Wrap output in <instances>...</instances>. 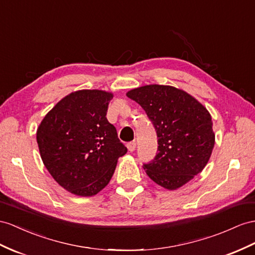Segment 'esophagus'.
Here are the masks:
<instances>
[{"label":"esophagus","mask_w":255,"mask_h":255,"mask_svg":"<svg viewBox=\"0 0 255 255\" xmlns=\"http://www.w3.org/2000/svg\"><path fill=\"white\" fill-rule=\"evenodd\" d=\"M135 146H136V143H135V141H132V142H129V143H127V148H128V151H129V152H133L134 149H135Z\"/></svg>","instance_id":"34e87169"}]
</instances>
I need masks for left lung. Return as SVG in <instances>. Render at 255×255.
Masks as SVG:
<instances>
[{"label": "left lung", "mask_w": 255, "mask_h": 255, "mask_svg": "<svg viewBox=\"0 0 255 255\" xmlns=\"http://www.w3.org/2000/svg\"><path fill=\"white\" fill-rule=\"evenodd\" d=\"M127 97L145 111L157 132V153L143 164L155 183L177 190L202 171L214 146L212 120L207 109L183 90L147 85Z\"/></svg>", "instance_id": "1"}]
</instances>
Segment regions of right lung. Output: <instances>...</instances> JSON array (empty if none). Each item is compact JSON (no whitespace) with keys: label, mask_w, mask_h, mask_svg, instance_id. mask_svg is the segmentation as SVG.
I'll list each match as a JSON object with an SVG mask.
<instances>
[{"label":"right lung","mask_w":255,"mask_h":255,"mask_svg":"<svg viewBox=\"0 0 255 255\" xmlns=\"http://www.w3.org/2000/svg\"><path fill=\"white\" fill-rule=\"evenodd\" d=\"M112 94L78 90L64 97L44 117L36 140L45 167L65 190L94 196L106 187L127 147L109 123Z\"/></svg>","instance_id":"1"}]
</instances>
